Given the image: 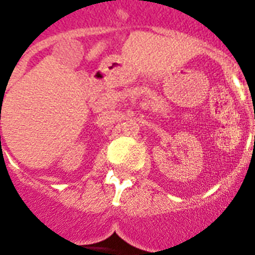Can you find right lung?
<instances>
[{
    "label": "right lung",
    "mask_w": 255,
    "mask_h": 255,
    "mask_svg": "<svg viewBox=\"0 0 255 255\" xmlns=\"http://www.w3.org/2000/svg\"><path fill=\"white\" fill-rule=\"evenodd\" d=\"M0 137H1V136H0Z\"/></svg>",
    "instance_id": "obj_1"
}]
</instances>
